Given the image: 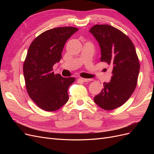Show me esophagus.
I'll return each mask as SVG.
<instances>
[{
  "label": "esophagus",
  "mask_w": 154,
  "mask_h": 154,
  "mask_svg": "<svg viewBox=\"0 0 154 154\" xmlns=\"http://www.w3.org/2000/svg\"><path fill=\"white\" fill-rule=\"evenodd\" d=\"M79 80L83 82H91L92 81L91 79H87V78H80Z\"/></svg>",
  "instance_id": "34e87169"
}]
</instances>
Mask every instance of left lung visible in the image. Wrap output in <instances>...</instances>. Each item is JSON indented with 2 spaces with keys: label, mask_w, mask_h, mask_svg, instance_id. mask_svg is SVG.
Segmentation results:
<instances>
[{
  "label": "left lung",
  "mask_w": 154,
  "mask_h": 154,
  "mask_svg": "<svg viewBox=\"0 0 154 154\" xmlns=\"http://www.w3.org/2000/svg\"><path fill=\"white\" fill-rule=\"evenodd\" d=\"M89 31L98 42L101 62L112 66L110 82L94 98L95 103L106 110L123 105L136 87L140 69L134 45L122 31L107 24H97Z\"/></svg>",
  "instance_id": "8db88e82"
}]
</instances>
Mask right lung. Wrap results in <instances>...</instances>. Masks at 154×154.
Listing matches in <instances>:
<instances>
[{
	"label": "right lung",
	"instance_id": "add662e5",
	"mask_svg": "<svg viewBox=\"0 0 154 154\" xmlns=\"http://www.w3.org/2000/svg\"><path fill=\"white\" fill-rule=\"evenodd\" d=\"M78 30L76 27H60L44 31L32 42L23 66L26 87L30 98L45 111L61 108L69 100V87L73 77L54 74V65L62 58L67 40Z\"/></svg>",
	"mask_w": 154,
	"mask_h": 154
}]
</instances>
